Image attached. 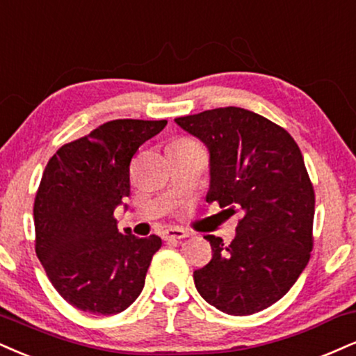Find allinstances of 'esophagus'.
<instances>
[{
    "label": "esophagus",
    "instance_id": "obj_1",
    "mask_svg": "<svg viewBox=\"0 0 356 356\" xmlns=\"http://www.w3.org/2000/svg\"><path fill=\"white\" fill-rule=\"evenodd\" d=\"M188 232L185 229H179V227H170L163 232V239L165 241H179L188 238Z\"/></svg>",
    "mask_w": 356,
    "mask_h": 356
}]
</instances>
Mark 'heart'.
Returning a JSON list of instances; mask_svg holds the SVG:
<instances>
[{
    "label": "heart",
    "mask_w": 356,
    "mask_h": 356,
    "mask_svg": "<svg viewBox=\"0 0 356 356\" xmlns=\"http://www.w3.org/2000/svg\"><path fill=\"white\" fill-rule=\"evenodd\" d=\"M185 142H191V140H188V138H179V140H177V143H185Z\"/></svg>",
    "instance_id": "obj_1"
}]
</instances>
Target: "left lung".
<instances>
[{
	"mask_svg": "<svg viewBox=\"0 0 356 356\" xmlns=\"http://www.w3.org/2000/svg\"><path fill=\"white\" fill-rule=\"evenodd\" d=\"M209 150L206 201L238 208L236 239L204 236L213 259L195 270L200 296L229 315H251L282 299L314 248L315 191L299 145L269 118L239 107L178 117Z\"/></svg>",
	"mask_w": 356,
	"mask_h": 356,
	"instance_id": "obj_1",
	"label": "left lung"
}]
</instances>
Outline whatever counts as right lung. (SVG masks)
Returning a JSON list of instances; mask_svg holds the SVG:
<instances>
[{"instance_id":"obj_1","label":"right lung","mask_w":356,"mask_h":356,"mask_svg":"<svg viewBox=\"0 0 356 356\" xmlns=\"http://www.w3.org/2000/svg\"><path fill=\"white\" fill-rule=\"evenodd\" d=\"M166 120L118 118L65 143L44 170L34 198V248L51 284L87 314L134 304L161 239L122 234L113 211L130 195V161Z\"/></svg>"}]
</instances>
